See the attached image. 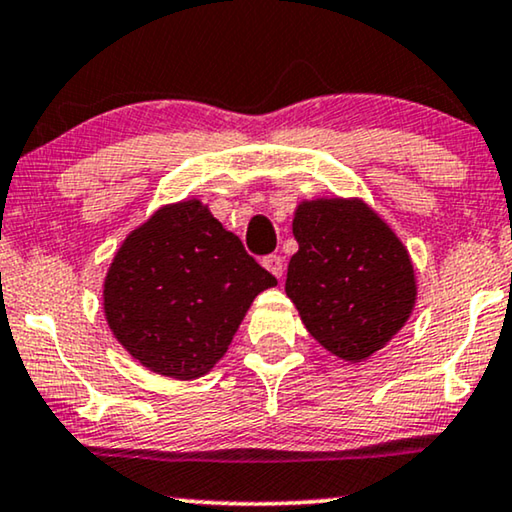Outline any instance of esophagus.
<instances>
[{
  "label": "esophagus",
  "mask_w": 512,
  "mask_h": 512,
  "mask_svg": "<svg viewBox=\"0 0 512 512\" xmlns=\"http://www.w3.org/2000/svg\"><path fill=\"white\" fill-rule=\"evenodd\" d=\"M261 263H263V268L268 270V272H272V275H275L277 279L282 277V272H284V261H282V256L270 254V256H265Z\"/></svg>",
  "instance_id": "34e87169"
}]
</instances>
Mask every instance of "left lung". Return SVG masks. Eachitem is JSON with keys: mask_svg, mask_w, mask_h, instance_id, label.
Returning <instances> with one entry per match:
<instances>
[{"mask_svg": "<svg viewBox=\"0 0 512 512\" xmlns=\"http://www.w3.org/2000/svg\"><path fill=\"white\" fill-rule=\"evenodd\" d=\"M293 237L298 251L286 272V296L305 328L340 359H368L415 307L408 251L361 200L303 202Z\"/></svg>", "mask_w": 512, "mask_h": 512, "instance_id": "obj_1", "label": "left lung"}]
</instances>
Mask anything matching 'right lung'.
Listing matches in <instances>:
<instances>
[{"label":"right lung","instance_id":"add662e5","mask_svg":"<svg viewBox=\"0 0 512 512\" xmlns=\"http://www.w3.org/2000/svg\"><path fill=\"white\" fill-rule=\"evenodd\" d=\"M277 279L198 200L158 209L104 279L116 340L153 373L195 380L226 354L249 305Z\"/></svg>","mask_w":512,"mask_h":512}]
</instances>
